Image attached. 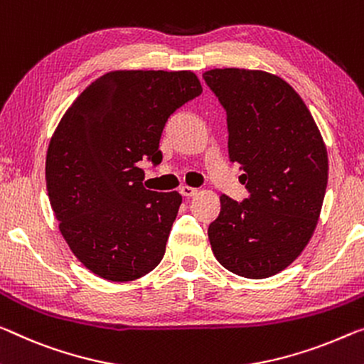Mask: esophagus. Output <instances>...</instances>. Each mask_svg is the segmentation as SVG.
I'll list each match as a JSON object with an SVG mask.
<instances>
[{"mask_svg":"<svg viewBox=\"0 0 364 364\" xmlns=\"http://www.w3.org/2000/svg\"><path fill=\"white\" fill-rule=\"evenodd\" d=\"M181 193L183 195V197L190 198V197H195V195L198 193V188H195V187H188V186H182V187H181Z\"/></svg>","mask_w":364,"mask_h":364,"instance_id":"1","label":"esophagus"}]
</instances>
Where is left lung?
<instances>
[{"instance_id":"left-lung-1","label":"left lung","mask_w":364,"mask_h":364,"mask_svg":"<svg viewBox=\"0 0 364 364\" xmlns=\"http://www.w3.org/2000/svg\"><path fill=\"white\" fill-rule=\"evenodd\" d=\"M203 80L226 110L229 159L240 164L249 190L240 203L220 197L211 250L239 277H273L314 234L327 188L326 143L299 94L277 75L216 68Z\"/></svg>"}]
</instances>
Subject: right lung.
<instances>
[{
    "label": "right lung",
    "instance_id": "obj_1",
    "mask_svg": "<svg viewBox=\"0 0 364 364\" xmlns=\"http://www.w3.org/2000/svg\"><path fill=\"white\" fill-rule=\"evenodd\" d=\"M201 94L192 71L119 70L92 81L50 139V205L71 252L109 282H133L163 260L182 195L143 187L159 164L169 117Z\"/></svg>",
    "mask_w": 364,
    "mask_h": 364
}]
</instances>
